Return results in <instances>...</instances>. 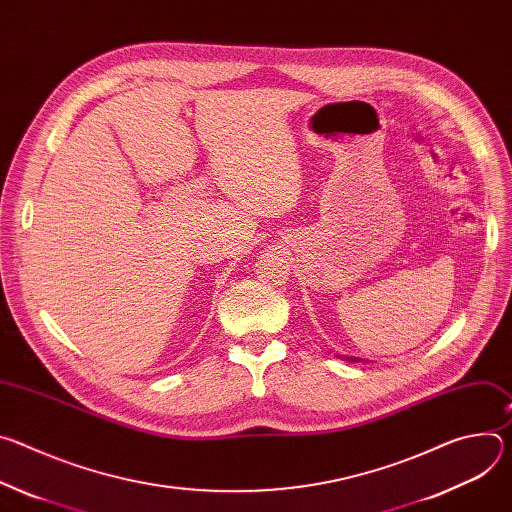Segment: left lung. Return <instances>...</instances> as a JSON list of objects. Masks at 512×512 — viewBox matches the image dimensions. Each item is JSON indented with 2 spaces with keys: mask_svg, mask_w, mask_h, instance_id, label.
<instances>
[{
  "mask_svg": "<svg viewBox=\"0 0 512 512\" xmlns=\"http://www.w3.org/2000/svg\"><path fill=\"white\" fill-rule=\"evenodd\" d=\"M340 358H344V360H348V362H362V358H356V356H340Z\"/></svg>",
  "mask_w": 512,
  "mask_h": 512,
  "instance_id": "8db88e82",
  "label": "left lung"
}]
</instances>
